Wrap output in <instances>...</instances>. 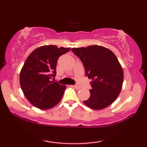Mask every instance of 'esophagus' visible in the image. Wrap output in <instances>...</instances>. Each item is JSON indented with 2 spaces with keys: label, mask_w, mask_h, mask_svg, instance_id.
<instances>
[{
  "label": "esophagus",
  "mask_w": 147,
  "mask_h": 147,
  "mask_svg": "<svg viewBox=\"0 0 147 147\" xmlns=\"http://www.w3.org/2000/svg\"><path fill=\"white\" fill-rule=\"evenodd\" d=\"M73 86V87H75L76 89H78V90H79V89H80V88H81V87H80V86H77V85H75V86Z\"/></svg>",
  "instance_id": "obj_1"
}]
</instances>
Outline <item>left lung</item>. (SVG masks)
<instances>
[{"mask_svg":"<svg viewBox=\"0 0 147 147\" xmlns=\"http://www.w3.org/2000/svg\"><path fill=\"white\" fill-rule=\"evenodd\" d=\"M71 50L82 61L86 75L92 80L90 96L84 104L94 110L110 106L119 95L124 80L122 65L115 54L96 45Z\"/></svg>","mask_w":147,"mask_h":147,"instance_id":"left-lung-1","label":"left lung"}]
</instances>
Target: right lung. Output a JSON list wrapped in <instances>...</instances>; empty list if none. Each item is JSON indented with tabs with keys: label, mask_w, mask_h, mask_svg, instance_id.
<instances>
[{
	"label": "right lung",
	"mask_w": 147,
	"mask_h": 147,
	"mask_svg": "<svg viewBox=\"0 0 147 147\" xmlns=\"http://www.w3.org/2000/svg\"><path fill=\"white\" fill-rule=\"evenodd\" d=\"M70 49L43 45L35 49L27 58L20 72V85L34 106L50 109L61 101L66 86L52 81V78L56 75L59 57Z\"/></svg>",
	"instance_id": "right-lung-1"
}]
</instances>
